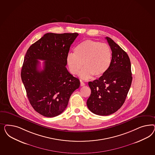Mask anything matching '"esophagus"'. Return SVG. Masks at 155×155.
<instances>
[{"label":"esophagus","instance_id":"34e87169","mask_svg":"<svg viewBox=\"0 0 155 155\" xmlns=\"http://www.w3.org/2000/svg\"><path fill=\"white\" fill-rule=\"evenodd\" d=\"M80 82H81V84H80V85H81V86H84V85H85L84 82H82V81H80Z\"/></svg>","mask_w":155,"mask_h":155}]
</instances>
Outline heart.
<instances>
[{
  "label": "heart",
  "mask_w": 155,
  "mask_h": 155,
  "mask_svg": "<svg viewBox=\"0 0 155 155\" xmlns=\"http://www.w3.org/2000/svg\"><path fill=\"white\" fill-rule=\"evenodd\" d=\"M66 56V62L71 74H77L84 80H89L93 75L99 78L104 75L111 65L113 53L110 47L92 40H86L80 43Z\"/></svg>",
  "instance_id": "b5f03b06"
}]
</instances>
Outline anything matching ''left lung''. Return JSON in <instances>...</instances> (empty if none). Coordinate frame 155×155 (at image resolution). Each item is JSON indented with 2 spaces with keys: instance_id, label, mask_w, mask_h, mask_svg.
Segmentation results:
<instances>
[{
  "instance_id": "8db88e82",
  "label": "left lung",
  "mask_w": 155,
  "mask_h": 155,
  "mask_svg": "<svg viewBox=\"0 0 155 155\" xmlns=\"http://www.w3.org/2000/svg\"><path fill=\"white\" fill-rule=\"evenodd\" d=\"M113 53L107 71L98 80L89 82L91 91L87 101L90 111L106 116L116 112L124 103L131 85V66L127 53L111 38L106 37Z\"/></svg>"
}]
</instances>
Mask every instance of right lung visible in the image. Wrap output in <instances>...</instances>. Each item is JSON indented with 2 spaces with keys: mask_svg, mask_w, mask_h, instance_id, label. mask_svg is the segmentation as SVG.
<instances>
[{
  "mask_svg": "<svg viewBox=\"0 0 155 155\" xmlns=\"http://www.w3.org/2000/svg\"><path fill=\"white\" fill-rule=\"evenodd\" d=\"M78 35L46 33L28 48L24 57L21 80L31 106L44 117L61 114L80 87V80L66 68V56ZM38 59L45 61L42 70L38 68Z\"/></svg>",
  "mask_w": 155,
  "mask_h": 155,
  "instance_id": "obj_1",
  "label": "right lung"
}]
</instances>
